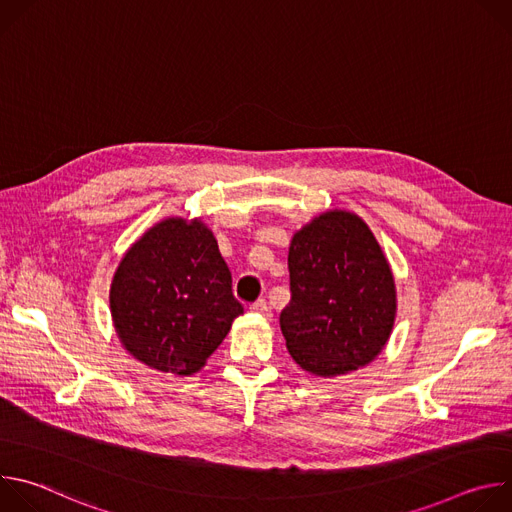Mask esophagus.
<instances>
[{
    "instance_id": "1",
    "label": "esophagus",
    "mask_w": 512,
    "mask_h": 512,
    "mask_svg": "<svg viewBox=\"0 0 512 512\" xmlns=\"http://www.w3.org/2000/svg\"><path fill=\"white\" fill-rule=\"evenodd\" d=\"M251 312H253V314H259V316H263V318H269V316H271V308L267 306L265 300H257V302L251 306Z\"/></svg>"
}]
</instances>
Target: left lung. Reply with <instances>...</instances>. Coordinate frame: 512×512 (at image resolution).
<instances>
[{"label": "left lung", "mask_w": 512, "mask_h": 512, "mask_svg": "<svg viewBox=\"0 0 512 512\" xmlns=\"http://www.w3.org/2000/svg\"><path fill=\"white\" fill-rule=\"evenodd\" d=\"M287 267L279 326L296 364L324 379L371 364L391 338L397 287L369 225L338 208L314 216L291 237Z\"/></svg>", "instance_id": "1"}]
</instances>
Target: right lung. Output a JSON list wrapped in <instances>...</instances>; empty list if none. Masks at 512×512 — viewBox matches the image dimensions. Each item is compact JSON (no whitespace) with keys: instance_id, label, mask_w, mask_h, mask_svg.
<instances>
[{"instance_id":"1","label":"right lung","mask_w":512,"mask_h":512,"mask_svg":"<svg viewBox=\"0 0 512 512\" xmlns=\"http://www.w3.org/2000/svg\"><path fill=\"white\" fill-rule=\"evenodd\" d=\"M214 233L168 216L121 257L109 289L121 346L148 369L190 377L221 346L243 306Z\"/></svg>"}]
</instances>
